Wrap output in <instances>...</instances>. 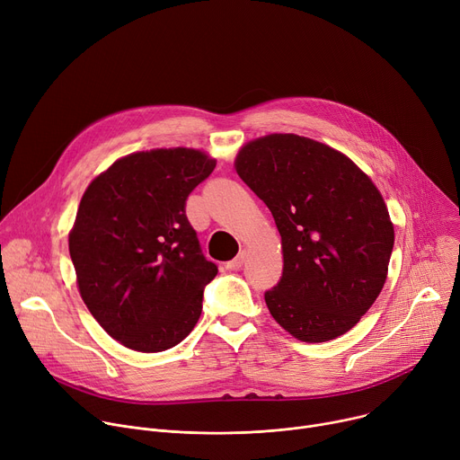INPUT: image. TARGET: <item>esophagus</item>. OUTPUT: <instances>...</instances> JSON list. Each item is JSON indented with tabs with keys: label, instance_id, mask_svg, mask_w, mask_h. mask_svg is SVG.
I'll return each mask as SVG.
<instances>
[{
	"label": "esophagus",
	"instance_id": "1",
	"mask_svg": "<svg viewBox=\"0 0 460 460\" xmlns=\"http://www.w3.org/2000/svg\"><path fill=\"white\" fill-rule=\"evenodd\" d=\"M245 257H247L245 249H242V252H240L231 262H227V268H229V270H240V268L243 266V262H245Z\"/></svg>",
	"mask_w": 460,
	"mask_h": 460
}]
</instances>
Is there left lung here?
Wrapping results in <instances>:
<instances>
[{"mask_svg":"<svg viewBox=\"0 0 460 460\" xmlns=\"http://www.w3.org/2000/svg\"><path fill=\"white\" fill-rule=\"evenodd\" d=\"M234 169L280 233L284 268L264 294L270 314L305 343L343 336L387 279L394 226L382 192L343 152L296 134L245 143Z\"/></svg>","mask_w":460,"mask_h":460,"instance_id":"1","label":"left lung"}]
</instances>
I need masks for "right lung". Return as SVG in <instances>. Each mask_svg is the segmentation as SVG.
<instances>
[{"label":"right lung","instance_id":"add662e5","mask_svg":"<svg viewBox=\"0 0 460 460\" xmlns=\"http://www.w3.org/2000/svg\"><path fill=\"white\" fill-rule=\"evenodd\" d=\"M215 166V157L196 148L134 152L82 194L69 231L76 286L120 345L161 352L196 326L203 288L218 268L201 255L185 201Z\"/></svg>","mask_w":460,"mask_h":460}]
</instances>
